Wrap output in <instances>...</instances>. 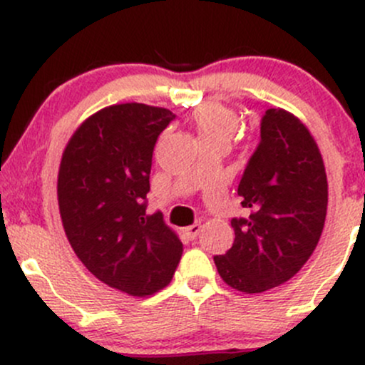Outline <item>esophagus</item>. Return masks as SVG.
Instances as JSON below:
<instances>
[{
  "instance_id": "obj_1",
  "label": "esophagus",
  "mask_w": 365,
  "mask_h": 365,
  "mask_svg": "<svg viewBox=\"0 0 365 365\" xmlns=\"http://www.w3.org/2000/svg\"><path fill=\"white\" fill-rule=\"evenodd\" d=\"M200 230H202V226H200L199 223H194V225L187 226V228L183 230V232H185V235L190 238V240H194V238H197V235H199V233H200Z\"/></svg>"
}]
</instances>
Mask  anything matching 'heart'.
<instances>
[{
    "label": "heart",
    "mask_w": 365,
    "mask_h": 365,
    "mask_svg": "<svg viewBox=\"0 0 365 365\" xmlns=\"http://www.w3.org/2000/svg\"><path fill=\"white\" fill-rule=\"evenodd\" d=\"M194 125L200 145L232 144L233 137L240 128V116L235 110L221 103H204L192 111Z\"/></svg>",
    "instance_id": "1"
}]
</instances>
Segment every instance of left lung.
Segmentation results:
<instances>
[{"label":"left lung","mask_w":365,"mask_h":365,"mask_svg":"<svg viewBox=\"0 0 365 365\" xmlns=\"http://www.w3.org/2000/svg\"><path fill=\"white\" fill-rule=\"evenodd\" d=\"M247 217H233L235 240L215 264L228 287L261 293L295 276L311 257L328 209L324 163L309 128L271 108L261 142L238 183Z\"/></svg>","instance_id":"left-lung-1"}]
</instances>
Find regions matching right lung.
Instances as JSON below:
<instances>
[{"label": "right lung", "instance_id": "right-lung-1", "mask_svg": "<svg viewBox=\"0 0 365 365\" xmlns=\"http://www.w3.org/2000/svg\"><path fill=\"white\" fill-rule=\"evenodd\" d=\"M166 108H103L73 132L58 171V206L73 252L99 282L132 297L170 284L183 245L161 212L145 215L153 150Z\"/></svg>", "mask_w": 365, "mask_h": 365}]
</instances>
